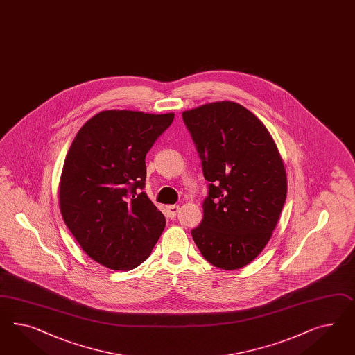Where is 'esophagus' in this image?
I'll list each match as a JSON object with an SVG mask.
<instances>
[{
    "mask_svg": "<svg viewBox=\"0 0 355 355\" xmlns=\"http://www.w3.org/2000/svg\"><path fill=\"white\" fill-rule=\"evenodd\" d=\"M178 211H180V205H166V214L171 218H174Z\"/></svg>",
    "mask_w": 355,
    "mask_h": 355,
    "instance_id": "34e87169",
    "label": "esophagus"
}]
</instances>
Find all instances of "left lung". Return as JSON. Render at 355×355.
I'll use <instances>...</instances> for the list:
<instances>
[{"label": "left lung", "instance_id": "1", "mask_svg": "<svg viewBox=\"0 0 355 355\" xmlns=\"http://www.w3.org/2000/svg\"><path fill=\"white\" fill-rule=\"evenodd\" d=\"M209 182L202 223L191 231L216 268H244L277 227L287 174L266 126L245 107L222 101L182 112Z\"/></svg>", "mask_w": 355, "mask_h": 355}]
</instances>
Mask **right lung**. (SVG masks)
Here are the masks:
<instances>
[{"instance_id": "1", "label": "right lung", "mask_w": 355, "mask_h": 355, "mask_svg": "<svg viewBox=\"0 0 355 355\" xmlns=\"http://www.w3.org/2000/svg\"><path fill=\"white\" fill-rule=\"evenodd\" d=\"M174 114L108 110L87 120L68 150L59 182L64 223L90 259L132 270L151 254L165 217L144 191L146 153Z\"/></svg>"}]
</instances>
